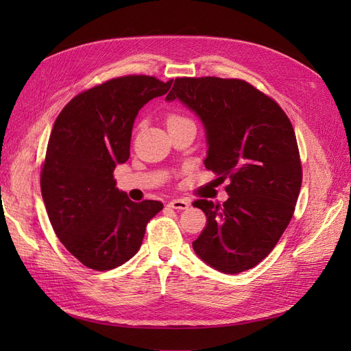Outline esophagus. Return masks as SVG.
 Segmentation results:
<instances>
[{"label": "esophagus", "instance_id": "obj_1", "mask_svg": "<svg viewBox=\"0 0 351 351\" xmlns=\"http://www.w3.org/2000/svg\"><path fill=\"white\" fill-rule=\"evenodd\" d=\"M169 206L173 208V210H187V208L190 206V202L184 199H173L169 202Z\"/></svg>", "mask_w": 351, "mask_h": 351}]
</instances>
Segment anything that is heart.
Masks as SVG:
<instances>
[{"mask_svg": "<svg viewBox=\"0 0 351 351\" xmlns=\"http://www.w3.org/2000/svg\"><path fill=\"white\" fill-rule=\"evenodd\" d=\"M181 121H185L184 117H181V116H176V114H171V116H169L167 117V126L169 125H171V123H176V122H181Z\"/></svg>", "mask_w": 351, "mask_h": 351, "instance_id": "1", "label": "heart"}]
</instances>
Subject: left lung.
<instances>
[{
  "label": "left lung",
  "mask_w": 351,
  "mask_h": 351,
  "mask_svg": "<svg viewBox=\"0 0 351 351\" xmlns=\"http://www.w3.org/2000/svg\"><path fill=\"white\" fill-rule=\"evenodd\" d=\"M181 101L202 122L205 167L229 178L223 205L196 200L206 228L193 249L226 274L258 265L294 214L302 164L294 128L271 98L243 80L176 78L166 101Z\"/></svg>",
  "instance_id": "obj_1"
}]
</instances>
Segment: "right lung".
Returning a JSON list of instances; mask_svg holds the SVG:
<instances>
[{
  "label": "right lung",
  "mask_w": 351,
  "mask_h": 351,
  "mask_svg": "<svg viewBox=\"0 0 351 351\" xmlns=\"http://www.w3.org/2000/svg\"><path fill=\"white\" fill-rule=\"evenodd\" d=\"M173 80L128 75L75 96L56 119L40 175L45 208L58 240L81 264L111 270L138 252L158 200L136 204L113 171L130 158L140 108L166 95Z\"/></svg>",
  "instance_id": "right-lung-1"
}]
</instances>
